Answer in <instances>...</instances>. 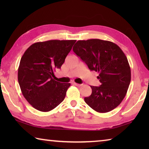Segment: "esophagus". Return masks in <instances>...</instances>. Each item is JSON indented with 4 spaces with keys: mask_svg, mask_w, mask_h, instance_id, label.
I'll list each match as a JSON object with an SVG mask.
<instances>
[{
    "mask_svg": "<svg viewBox=\"0 0 149 149\" xmlns=\"http://www.w3.org/2000/svg\"><path fill=\"white\" fill-rule=\"evenodd\" d=\"M74 84L75 85V86H77V87H80L81 86V84H77V83H74Z\"/></svg>",
    "mask_w": 149,
    "mask_h": 149,
    "instance_id": "obj_1",
    "label": "esophagus"
}]
</instances>
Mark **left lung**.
Instances as JSON below:
<instances>
[{
    "label": "left lung",
    "mask_w": 149,
    "mask_h": 149,
    "mask_svg": "<svg viewBox=\"0 0 149 149\" xmlns=\"http://www.w3.org/2000/svg\"><path fill=\"white\" fill-rule=\"evenodd\" d=\"M74 51L91 71L98 72L99 87L91 86L92 93L85 102L98 112L105 113L119 105L131 81V69L122 49L112 42L100 39L78 41Z\"/></svg>",
    "instance_id": "1"
}]
</instances>
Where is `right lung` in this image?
Instances as JSON below:
<instances>
[{
	"instance_id": "right-lung-1",
	"label": "right lung",
	"mask_w": 149,
	"mask_h": 149,
	"mask_svg": "<svg viewBox=\"0 0 149 149\" xmlns=\"http://www.w3.org/2000/svg\"><path fill=\"white\" fill-rule=\"evenodd\" d=\"M75 40H50L31 45L19 62L17 79L27 102L35 109L49 112L59 105L70 84L54 80Z\"/></svg>"
}]
</instances>
